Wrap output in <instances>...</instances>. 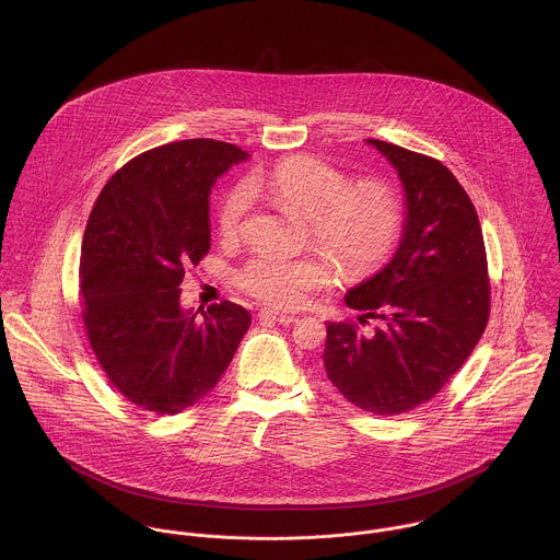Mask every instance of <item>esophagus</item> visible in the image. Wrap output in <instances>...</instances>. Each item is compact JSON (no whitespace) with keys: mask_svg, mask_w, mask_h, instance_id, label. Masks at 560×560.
I'll use <instances>...</instances> for the list:
<instances>
[{"mask_svg":"<svg viewBox=\"0 0 560 560\" xmlns=\"http://www.w3.org/2000/svg\"><path fill=\"white\" fill-rule=\"evenodd\" d=\"M258 317L262 320H271V323H280V325H291V323H295L298 317H293V315H287V313H276V311H260L258 313Z\"/></svg>","mask_w":560,"mask_h":560,"instance_id":"34e87169","label":"esophagus"}]
</instances>
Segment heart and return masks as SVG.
<instances>
[{"label": "heart", "instance_id": "heart-1", "mask_svg": "<svg viewBox=\"0 0 560 560\" xmlns=\"http://www.w3.org/2000/svg\"><path fill=\"white\" fill-rule=\"evenodd\" d=\"M349 178L315 158H289L269 172L231 187L220 205L218 222L224 237H237L254 200V187L308 218L313 237L336 256L349 273L375 269L399 240V198L382 183L349 187ZM336 278V265L323 256H287L260 252L240 271L241 289L256 300L298 308L308 295Z\"/></svg>", "mask_w": 560, "mask_h": 560}]
</instances>
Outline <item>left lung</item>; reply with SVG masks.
Returning a JSON list of instances; mask_svg holds the SVG:
<instances>
[{"mask_svg":"<svg viewBox=\"0 0 560 560\" xmlns=\"http://www.w3.org/2000/svg\"><path fill=\"white\" fill-rule=\"evenodd\" d=\"M397 170L405 218L393 258L347 291L360 323H327L323 366L355 407L395 416L435 397L477 347L489 317L479 215L440 161L366 140Z\"/></svg>","mask_w":560,"mask_h":560,"instance_id":"left-lung-1","label":"left lung"}]
</instances>
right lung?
I'll list each match as a JSON object with an SVG mask.
<instances>
[{
  "label": "right lung",
  "instance_id": "right-lung-1",
  "mask_svg": "<svg viewBox=\"0 0 560 560\" xmlns=\"http://www.w3.org/2000/svg\"><path fill=\"white\" fill-rule=\"evenodd\" d=\"M249 158L207 138L147 151L103 187L81 243L83 323L92 351L122 397L176 413L207 397L229 369L249 313L180 304L185 267L211 247L209 196Z\"/></svg>",
  "mask_w": 560,
  "mask_h": 560
}]
</instances>
